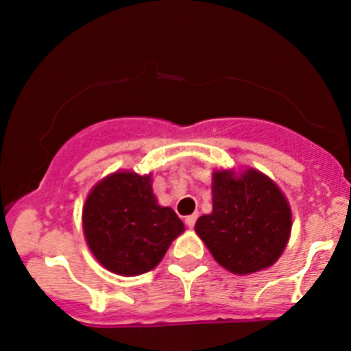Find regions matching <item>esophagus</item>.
I'll list each match as a JSON object with an SVG mask.
<instances>
[{
  "mask_svg": "<svg viewBox=\"0 0 351 351\" xmlns=\"http://www.w3.org/2000/svg\"><path fill=\"white\" fill-rule=\"evenodd\" d=\"M196 219H198V215H191V216H186V219H184V223H186L188 228H193L195 226Z\"/></svg>",
  "mask_w": 351,
  "mask_h": 351,
  "instance_id": "esophagus-1",
  "label": "esophagus"
}]
</instances>
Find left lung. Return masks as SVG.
<instances>
[{
	"label": "left lung",
	"instance_id": "obj_1",
	"mask_svg": "<svg viewBox=\"0 0 351 351\" xmlns=\"http://www.w3.org/2000/svg\"><path fill=\"white\" fill-rule=\"evenodd\" d=\"M213 211L198 217L196 234L221 267L236 274L271 267L292 231V211L274 180L256 168L213 171Z\"/></svg>",
	"mask_w": 351,
	"mask_h": 351
}]
</instances>
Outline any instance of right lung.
Returning a JSON list of instances; mask_svg holds the SVG:
<instances>
[{
  "label": "right lung",
  "instance_id": "obj_1",
  "mask_svg": "<svg viewBox=\"0 0 351 351\" xmlns=\"http://www.w3.org/2000/svg\"><path fill=\"white\" fill-rule=\"evenodd\" d=\"M152 173L115 171L100 180L82 208L86 243L107 271L134 277L162 263L184 224L153 195Z\"/></svg>",
  "mask_w": 351,
  "mask_h": 351
}]
</instances>
